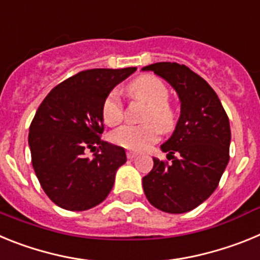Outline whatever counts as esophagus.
Masks as SVG:
<instances>
[{
    "label": "esophagus",
    "instance_id": "34e87169",
    "mask_svg": "<svg viewBox=\"0 0 260 260\" xmlns=\"http://www.w3.org/2000/svg\"><path fill=\"white\" fill-rule=\"evenodd\" d=\"M126 156H127V158L133 160V158L138 157V153L134 152V151H127V152H126Z\"/></svg>",
    "mask_w": 260,
    "mask_h": 260
}]
</instances>
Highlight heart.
I'll return each instance as SVG.
<instances>
[{
  "label": "heart",
  "mask_w": 260,
  "mask_h": 260,
  "mask_svg": "<svg viewBox=\"0 0 260 260\" xmlns=\"http://www.w3.org/2000/svg\"><path fill=\"white\" fill-rule=\"evenodd\" d=\"M134 100L148 105L144 114V125H125L110 134V141L117 146L133 151H144L158 139L160 130L169 132L176 123V113L169 105V89L161 79L153 75H142L127 87ZM104 122L118 125L123 119V105L117 92L108 93L102 107Z\"/></svg>",
  "instance_id": "1"
}]
</instances>
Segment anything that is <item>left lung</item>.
<instances>
[{"instance_id":"1","label":"left lung","mask_w":260,"mask_h":260,"mask_svg":"<svg viewBox=\"0 0 260 260\" xmlns=\"http://www.w3.org/2000/svg\"><path fill=\"white\" fill-rule=\"evenodd\" d=\"M142 70L167 80L181 102L176 128L161 144L172 161L153 157L152 171L143 177L144 194L157 210L189 212L210 198L228 165L229 118L212 87L187 66L157 62Z\"/></svg>"}]
</instances>
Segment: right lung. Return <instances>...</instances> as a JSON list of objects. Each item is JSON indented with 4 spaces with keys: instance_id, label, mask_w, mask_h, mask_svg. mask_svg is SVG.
Segmentation results:
<instances>
[{
    "instance_id": "right-lung-1",
    "label": "right lung",
    "mask_w": 260,
    "mask_h": 260,
    "mask_svg": "<svg viewBox=\"0 0 260 260\" xmlns=\"http://www.w3.org/2000/svg\"><path fill=\"white\" fill-rule=\"evenodd\" d=\"M137 70L91 69L56 86L29 126L32 167L45 194L58 207L86 211L102 203L126 162L122 147L100 139L108 93ZM94 152L92 159L85 152Z\"/></svg>"
}]
</instances>
